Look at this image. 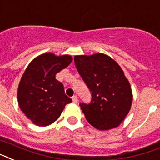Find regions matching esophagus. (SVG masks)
Wrapping results in <instances>:
<instances>
[{
  "mask_svg": "<svg viewBox=\"0 0 160 160\" xmlns=\"http://www.w3.org/2000/svg\"><path fill=\"white\" fill-rule=\"evenodd\" d=\"M72 100H73V102H74V103H77V102H78V96H76V95L73 96V97H72Z\"/></svg>",
  "mask_w": 160,
  "mask_h": 160,
  "instance_id": "esophagus-1",
  "label": "esophagus"
}]
</instances>
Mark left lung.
Returning <instances> with one entry per match:
<instances>
[{"instance_id":"8db88e82","label":"left lung","mask_w":160,"mask_h":160,"mask_svg":"<svg viewBox=\"0 0 160 160\" xmlns=\"http://www.w3.org/2000/svg\"><path fill=\"white\" fill-rule=\"evenodd\" d=\"M79 74L91 92L90 103H80L89 123L99 130L119 126L131 108L130 84L118 64L103 53L74 58Z\"/></svg>"}]
</instances>
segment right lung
Here are the masks:
<instances>
[{
	"mask_svg": "<svg viewBox=\"0 0 160 160\" xmlns=\"http://www.w3.org/2000/svg\"><path fill=\"white\" fill-rule=\"evenodd\" d=\"M71 61V56L47 53L34 58L24 72L18 86V104L34 124L50 125L59 118L65 105L72 102L63 84L55 78Z\"/></svg>",
	"mask_w": 160,
	"mask_h": 160,
	"instance_id": "obj_1",
	"label": "right lung"
}]
</instances>
